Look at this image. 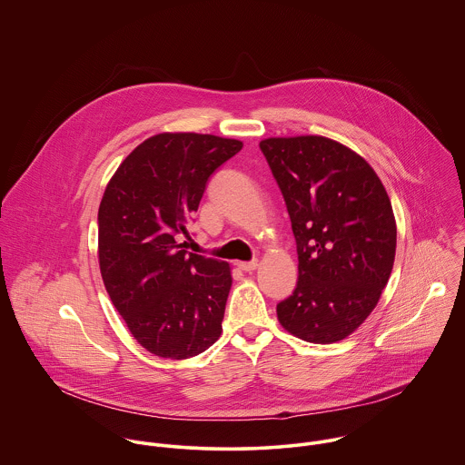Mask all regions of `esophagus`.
Here are the masks:
<instances>
[{
	"label": "esophagus",
	"mask_w": 465,
	"mask_h": 465,
	"mask_svg": "<svg viewBox=\"0 0 465 465\" xmlns=\"http://www.w3.org/2000/svg\"><path fill=\"white\" fill-rule=\"evenodd\" d=\"M238 267H240L243 272H252V271L258 269V262H256V260H252V262H240Z\"/></svg>",
	"instance_id": "1"
}]
</instances>
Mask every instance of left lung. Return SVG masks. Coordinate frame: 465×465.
Masks as SVG:
<instances>
[{
	"instance_id": "8db88e82",
	"label": "left lung",
	"mask_w": 465,
	"mask_h": 465,
	"mask_svg": "<svg viewBox=\"0 0 465 465\" xmlns=\"http://www.w3.org/2000/svg\"><path fill=\"white\" fill-rule=\"evenodd\" d=\"M260 148L283 193L300 262L278 319L307 342L341 341L390 280L397 247L390 196L362 156L331 139L271 137Z\"/></svg>"
}]
</instances>
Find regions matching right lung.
<instances>
[{"label": "right lung", "mask_w": 465, "mask_h": 465, "mask_svg": "<svg viewBox=\"0 0 465 465\" xmlns=\"http://www.w3.org/2000/svg\"><path fill=\"white\" fill-rule=\"evenodd\" d=\"M243 144L202 134H158L123 160L99 205V267L132 335L163 359H189L222 333L229 263L176 242L209 176Z\"/></svg>", "instance_id": "1"}]
</instances>
